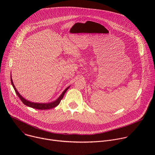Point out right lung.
<instances>
[{"label": "right lung", "instance_id": "obj_1", "mask_svg": "<svg viewBox=\"0 0 155 155\" xmlns=\"http://www.w3.org/2000/svg\"><path fill=\"white\" fill-rule=\"evenodd\" d=\"M11 83H12V84L14 88V90L17 94V96L19 97V99H21V101L23 102V103L28 106V107H32V108H35V109H38V110H48V109H51V108H54L56 107L57 105H58L61 102V101L62 100V99L64 97V94L65 93V92L67 91V90L69 89V87H68L66 89L63 91V93L61 94V95L54 102H50V103H45V104H42V103H37V102H30L26 99H25V98H23V97L21 96V95H20V94L18 93V91L16 90V87L13 83V80H12V75H11Z\"/></svg>", "mask_w": 155, "mask_h": 155}]
</instances>
